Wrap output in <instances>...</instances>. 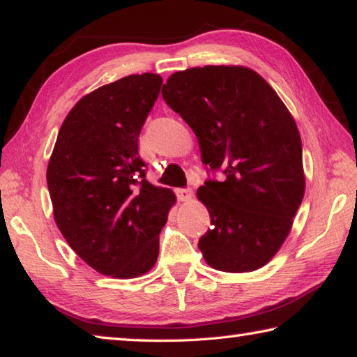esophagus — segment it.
<instances>
[{
  "label": "esophagus",
  "instance_id": "34e87169",
  "mask_svg": "<svg viewBox=\"0 0 357 357\" xmlns=\"http://www.w3.org/2000/svg\"><path fill=\"white\" fill-rule=\"evenodd\" d=\"M176 197L179 201H190L193 197V192H192V189H178Z\"/></svg>",
  "mask_w": 357,
  "mask_h": 357
}]
</instances>
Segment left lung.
<instances>
[{"instance_id":"1","label":"left lung","mask_w":357,"mask_h":357,"mask_svg":"<svg viewBox=\"0 0 357 357\" xmlns=\"http://www.w3.org/2000/svg\"><path fill=\"white\" fill-rule=\"evenodd\" d=\"M162 96L195 132L203 164L222 170L197 195L212 228L198 248L212 268L246 273L271 261L304 197L301 137L270 84L242 66L176 71Z\"/></svg>"}]
</instances>
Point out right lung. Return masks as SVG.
I'll use <instances>...</instances> for the list:
<instances>
[{
    "mask_svg": "<svg viewBox=\"0 0 357 357\" xmlns=\"http://www.w3.org/2000/svg\"><path fill=\"white\" fill-rule=\"evenodd\" d=\"M160 86L159 75H129L82 96L62 123L47 168L62 236L87 265L119 280L154 267L176 201L145 179L137 148Z\"/></svg>",
    "mask_w": 357,
    "mask_h": 357,
    "instance_id": "1",
    "label": "right lung"
}]
</instances>
